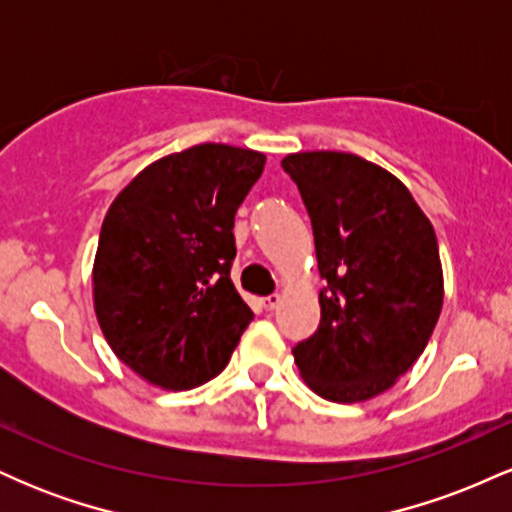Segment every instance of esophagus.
<instances>
[{
  "label": "esophagus",
  "instance_id": "esophagus-1",
  "mask_svg": "<svg viewBox=\"0 0 512 512\" xmlns=\"http://www.w3.org/2000/svg\"><path fill=\"white\" fill-rule=\"evenodd\" d=\"M281 303V296L279 293H269L267 298H262V305H264V310H274L276 305Z\"/></svg>",
  "mask_w": 512,
  "mask_h": 512
}]
</instances>
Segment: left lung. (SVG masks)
I'll use <instances>...</instances> for the list:
<instances>
[{
  "instance_id": "obj_1",
  "label": "left lung",
  "mask_w": 512,
  "mask_h": 512,
  "mask_svg": "<svg viewBox=\"0 0 512 512\" xmlns=\"http://www.w3.org/2000/svg\"><path fill=\"white\" fill-rule=\"evenodd\" d=\"M320 276V327L293 346L305 385L339 404L383 395L424 354L443 267L431 221L390 170L344 151L289 154Z\"/></svg>"
}]
</instances>
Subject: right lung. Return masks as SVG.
Segmentation results:
<instances>
[{
    "label": "right lung",
    "instance_id": "add662e5",
    "mask_svg": "<svg viewBox=\"0 0 512 512\" xmlns=\"http://www.w3.org/2000/svg\"><path fill=\"white\" fill-rule=\"evenodd\" d=\"M267 156L197 144L146 166L110 204L93 262V308L110 349L146 383L216 378L250 325L231 281L233 221Z\"/></svg>",
    "mask_w": 512,
    "mask_h": 512
}]
</instances>
